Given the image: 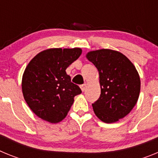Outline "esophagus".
I'll list each match as a JSON object with an SVG mask.
<instances>
[{
  "mask_svg": "<svg viewBox=\"0 0 158 158\" xmlns=\"http://www.w3.org/2000/svg\"><path fill=\"white\" fill-rule=\"evenodd\" d=\"M80 87H81V89L82 92L85 91V89H86V84H84V85H81Z\"/></svg>",
  "mask_w": 158,
  "mask_h": 158,
  "instance_id": "obj_1",
  "label": "esophagus"
}]
</instances>
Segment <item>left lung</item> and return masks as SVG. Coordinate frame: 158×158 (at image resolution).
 I'll use <instances>...</instances> for the list:
<instances>
[{
    "label": "left lung",
    "mask_w": 158,
    "mask_h": 158,
    "mask_svg": "<svg viewBox=\"0 0 158 158\" xmlns=\"http://www.w3.org/2000/svg\"><path fill=\"white\" fill-rule=\"evenodd\" d=\"M99 71L100 98L93 104L95 115L106 123L127 115L139 100L141 81L134 64L122 53L110 49L86 54Z\"/></svg>",
    "instance_id": "1"
}]
</instances>
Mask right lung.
Listing matches in <instances>:
<instances>
[{"label":"right lung","mask_w":158,"mask_h":158,"mask_svg":"<svg viewBox=\"0 0 158 158\" xmlns=\"http://www.w3.org/2000/svg\"><path fill=\"white\" fill-rule=\"evenodd\" d=\"M81 48H50L36 54L27 65L22 77V93L30 109L51 123L66 117L81 93L71 82L65 69L81 54Z\"/></svg>","instance_id":"right-lung-1"}]
</instances>
